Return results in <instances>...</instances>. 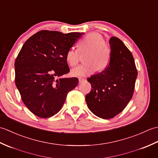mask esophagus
I'll use <instances>...</instances> for the list:
<instances>
[{"mask_svg":"<svg viewBox=\"0 0 158 158\" xmlns=\"http://www.w3.org/2000/svg\"><path fill=\"white\" fill-rule=\"evenodd\" d=\"M85 79L84 78H79V83H82V82H83L85 81Z\"/></svg>","mask_w":158,"mask_h":158,"instance_id":"34e87169","label":"esophagus"}]
</instances>
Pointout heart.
<instances>
[{"label": "heart", "mask_w": 158, "mask_h": 158, "mask_svg": "<svg viewBox=\"0 0 158 158\" xmlns=\"http://www.w3.org/2000/svg\"><path fill=\"white\" fill-rule=\"evenodd\" d=\"M89 51L85 61L71 70V75L76 77H87L97 70H103L109 66L110 60V49L105 43V39L98 32L86 35L78 43V49L70 48L67 50L65 58L70 66L79 63L80 52Z\"/></svg>", "instance_id": "b5f03b06"}]
</instances>
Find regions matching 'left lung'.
<instances>
[{
  "mask_svg": "<svg viewBox=\"0 0 158 158\" xmlns=\"http://www.w3.org/2000/svg\"><path fill=\"white\" fill-rule=\"evenodd\" d=\"M109 45V64L88 79L92 89L85 96L89 110L105 119L113 118L125 109L132 98L138 75L133 56L124 43L113 36Z\"/></svg>",
  "mask_w": 158,
  "mask_h": 158,
  "instance_id": "1",
  "label": "left lung"
}]
</instances>
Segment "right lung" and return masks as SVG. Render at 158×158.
<instances>
[{"label": "right lung", "mask_w": 158, "mask_h": 158, "mask_svg": "<svg viewBox=\"0 0 158 158\" xmlns=\"http://www.w3.org/2000/svg\"><path fill=\"white\" fill-rule=\"evenodd\" d=\"M83 34L41 31L22 46L15 62V85L23 102L35 115H54L78 84L77 77L58 78L69 73L66 53Z\"/></svg>", "instance_id": "1"}]
</instances>
